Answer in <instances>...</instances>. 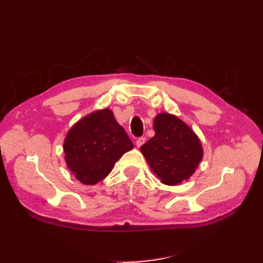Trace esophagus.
Instances as JSON below:
<instances>
[{
  "label": "esophagus",
  "mask_w": 263,
  "mask_h": 263,
  "mask_svg": "<svg viewBox=\"0 0 263 263\" xmlns=\"http://www.w3.org/2000/svg\"><path fill=\"white\" fill-rule=\"evenodd\" d=\"M144 142H146V138H143V137L142 138H139L138 140H137V147L140 148Z\"/></svg>",
  "instance_id": "obj_1"
}]
</instances>
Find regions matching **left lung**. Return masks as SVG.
Returning a JSON list of instances; mask_svg holds the SVG:
<instances>
[{"instance_id":"left-lung-1","label":"left lung","mask_w":263,"mask_h":263,"mask_svg":"<svg viewBox=\"0 0 263 263\" xmlns=\"http://www.w3.org/2000/svg\"><path fill=\"white\" fill-rule=\"evenodd\" d=\"M155 136L140 148L161 183L177 185L189 180L203 157L200 139L177 116L160 113L154 121Z\"/></svg>"}]
</instances>
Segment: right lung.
<instances>
[{
  "mask_svg": "<svg viewBox=\"0 0 263 263\" xmlns=\"http://www.w3.org/2000/svg\"><path fill=\"white\" fill-rule=\"evenodd\" d=\"M132 148L131 139L109 108L82 117L66 133L63 143L66 165L86 185L104 180L116 161Z\"/></svg>",
  "mask_w": 263,
  "mask_h": 263,
  "instance_id": "add662e5",
  "label": "right lung"
}]
</instances>
